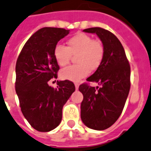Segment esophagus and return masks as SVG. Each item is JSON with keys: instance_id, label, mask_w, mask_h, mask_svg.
I'll return each mask as SVG.
<instances>
[{"instance_id": "1", "label": "esophagus", "mask_w": 151, "mask_h": 151, "mask_svg": "<svg viewBox=\"0 0 151 151\" xmlns=\"http://www.w3.org/2000/svg\"><path fill=\"white\" fill-rule=\"evenodd\" d=\"M74 85H75L76 90H78V88H79V83H74Z\"/></svg>"}]
</instances>
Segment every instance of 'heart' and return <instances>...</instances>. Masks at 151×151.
Returning <instances> with one entry per match:
<instances>
[{
  "mask_svg": "<svg viewBox=\"0 0 151 151\" xmlns=\"http://www.w3.org/2000/svg\"><path fill=\"white\" fill-rule=\"evenodd\" d=\"M68 47L58 44L54 47V57L57 64L65 66L69 63L72 54L77 55L78 64L68 66L60 71V78L71 81H78L85 78L92 70L101 65L104 55L103 44L98 40H93L88 35L78 33L68 40Z\"/></svg>",
  "mask_w": 151,
  "mask_h": 151,
  "instance_id": "b5f03b06",
  "label": "heart"
}]
</instances>
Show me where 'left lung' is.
<instances>
[{"mask_svg":"<svg viewBox=\"0 0 151 151\" xmlns=\"http://www.w3.org/2000/svg\"><path fill=\"white\" fill-rule=\"evenodd\" d=\"M83 31L97 35L104 55L99 68L87 79L101 87L95 88L87 83L79 87L83 96L81 117L87 127L103 130L112 126L122 113L130 91V64L122 44L114 34L101 27Z\"/></svg>","mask_w":151,"mask_h":151,"instance_id":"8db88e82","label":"left lung"}]
</instances>
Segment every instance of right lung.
Wrapping results in <instances>:
<instances>
[{
  "instance_id": "right-lung-1",
  "label": "right lung",
  "mask_w": 151,
  "mask_h": 151,
  "mask_svg": "<svg viewBox=\"0 0 151 151\" xmlns=\"http://www.w3.org/2000/svg\"><path fill=\"white\" fill-rule=\"evenodd\" d=\"M69 30L43 27L30 37L23 47L16 64L15 90L22 114L35 130L48 132L61 122L62 109L75 91L71 81H58V87L48 85L57 78L60 69L54 49Z\"/></svg>"
}]
</instances>
